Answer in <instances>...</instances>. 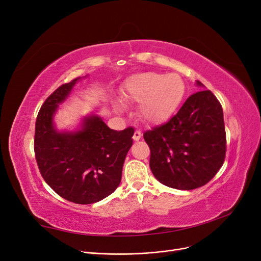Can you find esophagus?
Returning a JSON list of instances; mask_svg holds the SVG:
<instances>
[{
    "label": "esophagus",
    "mask_w": 261,
    "mask_h": 261,
    "mask_svg": "<svg viewBox=\"0 0 261 261\" xmlns=\"http://www.w3.org/2000/svg\"><path fill=\"white\" fill-rule=\"evenodd\" d=\"M141 136H143V134H141V132H140V130H136L135 133H134L133 139L135 140V141H138V140L141 138Z\"/></svg>",
    "instance_id": "34e87169"
}]
</instances>
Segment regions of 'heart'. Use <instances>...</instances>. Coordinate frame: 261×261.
I'll return each mask as SVG.
<instances>
[{
  "instance_id": "heart-1",
  "label": "heart",
  "mask_w": 261,
  "mask_h": 261,
  "mask_svg": "<svg viewBox=\"0 0 261 261\" xmlns=\"http://www.w3.org/2000/svg\"><path fill=\"white\" fill-rule=\"evenodd\" d=\"M185 83L178 74L141 73L126 82L124 100L139 103L138 116L147 124H162L175 113L185 96Z\"/></svg>"
}]
</instances>
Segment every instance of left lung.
<instances>
[{"label": "left lung", "mask_w": 261, "mask_h": 261, "mask_svg": "<svg viewBox=\"0 0 261 261\" xmlns=\"http://www.w3.org/2000/svg\"><path fill=\"white\" fill-rule=\"evenodd\" d=\"M198 87H204L197 81ZM150 169L163 185L191 191L206 185L226 151L223 110L210 90L192 94L175 116L144 133Z\"/></svg>", "instance_id": "8db88e82"}]
</instances>
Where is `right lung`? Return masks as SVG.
<instances>
[{
  "label": "right lung",
  "instance_id": "obj_1",
  "mask_svg": "<svg viewBox=\"0 0 261 261\" xmlns=\"http://www.w3.org/2000/svg\"><path fill=\"white\" fill-rule=\"evenodd\" d=\"M76 78L48 97L38 113L35 154L43 179L63 198L90 204L111 195L121 183L134 128L117 132L96 114L85 116L75 130H58L54 115L72 91Z\"/></svg>",
  "mask_w": 261,
  "mask_h": 261
}]
</instances>
